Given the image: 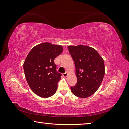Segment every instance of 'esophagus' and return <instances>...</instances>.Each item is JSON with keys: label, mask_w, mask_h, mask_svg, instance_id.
<instances>
[{"label": "esophagus", "mask_w": 129, "mask_h": 129, "mask_svg": "<svg viewBox=\"0 0 129 129\" xmlns=\"http://www.w3.org/2000/svg\"><path fill=\"white\" fill-rule=\"evenodd\" d=\"M68 73L67 72H66V73H63V76L64 77H67V76H68Z\"/></svg>", "instance_id": "1"}]
</instances>
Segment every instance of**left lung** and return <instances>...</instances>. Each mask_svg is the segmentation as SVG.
<instances>
[{"label": "left lung", "instance_id": "left-lung-1", "mask_svg": "<svg viewBox=\"0 0 129 129\" xmlns=\"http://www.w3.org/2000/svg\"><path fill=\"white\" fill-rule=\"evenodd\" d=\"M69 52L75 65L77 79L71 91L80 98L93 94L102 83L105 74L103 58L94 48L83 45L68 46Z\"/></svg>", "mask_w": 129, "mask_h": 129}]
</instances>
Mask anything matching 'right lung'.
Returning a JSON list of instances; mask_svg holds the SVG:
<instances>
[{
	"label": "right lung",
	"instance_id": "obj_1",
	"mask_svg": "<svg viewBox=\"0 0 129 129\" xmlns=\"http://www.w3.org/2000/svg\"><path fill=\"white\" fill-rule=\"evenodd\" d=\"M62 51L60 45L44 42L34 46L27 55L24 63L25 75L37 95L48 98L56 92L61 74L56 72L54 60Z\"/></svg>",
	"mask_w": 129,
	"mask_h": 129
}]
</instances>
